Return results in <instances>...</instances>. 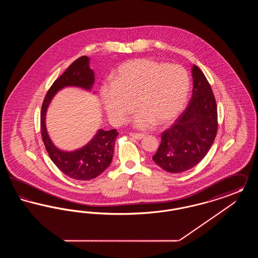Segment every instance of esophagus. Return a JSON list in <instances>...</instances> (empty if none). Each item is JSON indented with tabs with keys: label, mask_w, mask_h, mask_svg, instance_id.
I'll list each match as a JSON object with an SVG mask.
<instances>
[{
	"label": "esophagus",
	"mask_w": 258,
	"mask_h": 258,
	"mask_svg": "<svg viewBox=\"0 0 258 258\" xmlns=\"http://www.w3.org/2000/svg\"><path fill=\"white\" fill-rule=\"evenodd\" d=\"M130 135H131L132 137H134V138H136V139H141V138L144 137L143 134H138V133H131Z\"/></svg>",
	"instance_id": "obj_1"
}]
</instances>
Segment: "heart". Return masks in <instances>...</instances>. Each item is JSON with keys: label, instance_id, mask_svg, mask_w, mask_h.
Here are the masks:
<instances>
[{"label": "heart", "instance_id": "1", "mask_svg": "<svg viewBox=\"0 0 258 258\" xmlns=\"http://www.w3.org/2000/svg\"><path fill=\"white\" fill-rule=\"evenodd\" d=\"M189 91V77L184 68L152 59H135L121 64L114 82H103L100 97L111 121L126 122L136 106L137 127L172 122L183 110Z\"/></svg>", "mask_w": 258, "mask_h": 258}]
</instances>
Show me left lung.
<instances>
[{"label": "left lung", "mask_w": 258, "mask_h": 258, "mask_svg": "<svg viewBox=\"0 0 258 258\" xmlns=\"http://www.w3.org/2000/svg\"><path fill=\"white\" fill-rule=\"evenodd\" d=\"M192 96L184 112L161 134L154 161L170 173L186 171L204 159L218 132V109L211 85L194 64Z\"/></svg>", "instance_id": "left-lung-1"}]
</instances>
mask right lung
Here are the masks:
<instances>
[{
    "mask_svg": "<svg viewBox=\"0 0 258 258\" xmlns=\"http://www.w3.org/2000/svg\"><path fill=\"white\" fill-rule=\"evenodd\" d=\"M95 74L89 67V58H78L58 77L50 87L43 99L40 112V133L50 159L67 176L79 181H89L104 171L111 163L117 135L116 130H99L94 139L85 147L74 152H62L55 147L45 127V113L53 96L64 86L91 89Z\"/></svg>",
    "mask_w": 258,
    "mask_h": 258,
    "instance_id": "obj_1",
    "label": "right lung"
}]
</instances>
